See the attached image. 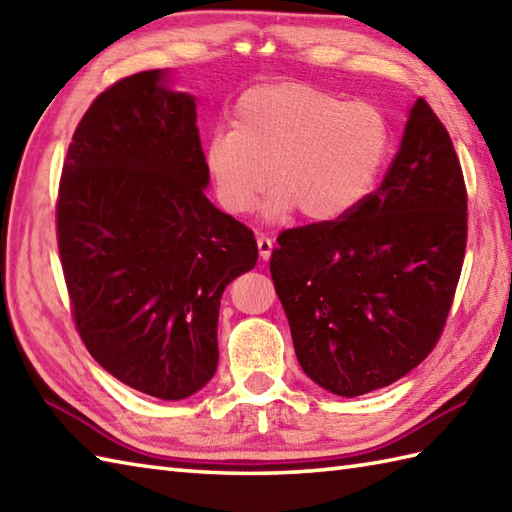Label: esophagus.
Instances as JSON below:
<instances>
[{"mask_svg": "<svg viewBox=\"0 0 512 512\" xmlns=\"http://www.w3.org/2000/svg\"><path fill=\"white\" fill-rule=\"evenodd\" d=\"M273 239H270L268 235H257V248H259V257L262 259H270V255H273Z\"/></svg>", "mask_w": 512, "mask_h": 512, "instance_id": "esophagus-1", "label": "esophagus"}]
</instances>
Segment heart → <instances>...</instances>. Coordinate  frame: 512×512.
Here are the masks:
<instances>
[{
  "label": "heart",
  "instance_id": "b5f03b06",
  "mask_svg": "<svg viewBox=\"0 0 512 512\" xmlns=\"http://www.w3.org/2000/svg\"><path fill=\"white\" fill-rule=\"evenodd\" d=\"M389 147L383 112L303 83H268L235 105L233 127L206 140L204 167L222 209L246 215L275 184L266 215L295 209L312 222L341 217L372 191Z\"/></svg>",
  "mask_w": 512,
  "mask_h": 512
}]
</instances>
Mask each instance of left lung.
<instances>
[{"instance_id": "1", "label": "left lung", "mask_w": 512, "mask_h": 512, "mask_svg": "<svg viewBox=\"0 0 512 512\" xmlns=\"http://www.w3.org/2000/svg\"><path fill=\"white\" fill-rule=\"evenodd\" d=\"M464 250L460 160L418 99L374 193L339 220L277 237L270 275L303 372L345 398L409 374L444 330Z\"/></svg>"}]
</instances>
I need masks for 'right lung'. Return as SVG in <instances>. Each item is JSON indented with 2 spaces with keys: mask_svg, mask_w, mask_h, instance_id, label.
<instances>
[{
  "mask_svg": "<svg viewBox=\"0 0 512 512\" xmlns=\"http://www.w3.org/2000/svg\"><path fill=\"white\" fill-rule=\"evenodd\" d=\"M195 121L165 70L127 76L81 118L59 182L76 332L114 378L160 400L213 378L222 292L257 264L253 231L206 198Z\"/></svg>",
  "mask_w": 512,
  "mask_h": 512,
  "instance_id": "add662e5",
  "label": "right lung"
}]
</instances>
